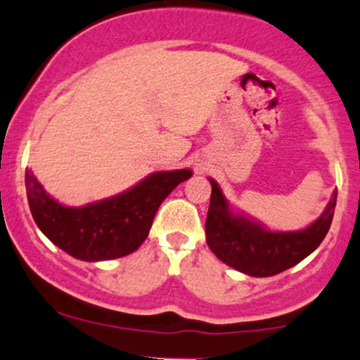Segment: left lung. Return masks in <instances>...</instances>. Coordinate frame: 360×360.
Returning a JSON list of instances; mask_svg holds the SVG:
<instances>
[{
	"instance_id": "1",
	"label": "left lung",
	"mask_w": 360,
	"mask_h": 360,
	"mask_svg": "<svg viewBox=\"0 0 360 360\" xmlns=\"http://www.w3.org/2000/svg\"><path fill=\"white\" fill-rule=\"evenodd\" d=\"M212 195L207 214V245L217 259L233 269L255 278L279 274L310 255L330 231L336 207L333 193L319 219L300 231H269L248 215L233 212L221 186L210 179Z\"/></svg>"
}]
</instances>
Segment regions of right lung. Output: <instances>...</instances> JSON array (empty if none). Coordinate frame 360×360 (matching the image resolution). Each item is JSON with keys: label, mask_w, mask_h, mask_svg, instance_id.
I'll return each instance as SVG.
<instances>
[{"label": "right lung", "mask_w": 360, "mask_h": 360, "mask_svg": "<svg viewBox=\"0 0 360 360\" xmlns=\"http://www.w3.org/2000/svg\"><path fill=\"white\" fill-rule=\"evenodd\" d=\"M191 174L190 169L153 172L131 190L84 207L56 202L30 169L25 170V190L34 222L51 243L79 260L100 262L141 247L160 203Z\"/></svg>", "instance_id": "right-lung-1"}]
</instances>
